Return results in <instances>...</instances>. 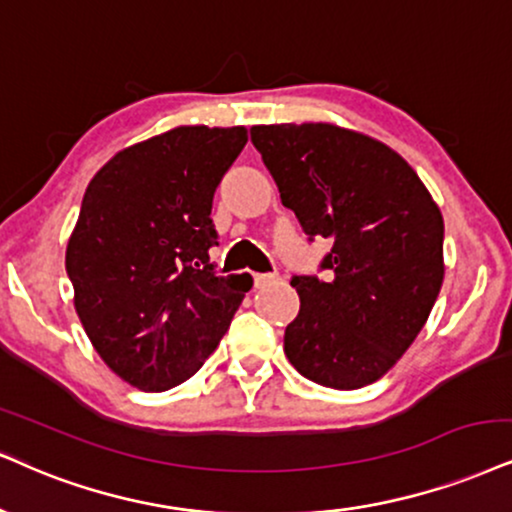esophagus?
<instances>
[{
  "label": "esophagus",
  "mask_w": 512,
  "mask_h": 512,
  "mask_svg": "<svg viewBox=\"0 0 512 512\" xmlns=\"http://www.w3.org/2000/svg\"><path fill=\"white\" fill-rule=\"evenodd\" d=\"M277 277L275 275H254V287L261 289V287H268L270 282H275Z\"/></svg>",
  "instance_id": "esophagus-1"
}]
</instances>
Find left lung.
<instances>
[{
	"label": "left lung",
	"mask_w": 512,
	"mask_h": 512,
	"mask_svg": "<svg viewBox=\"0 0 512 512\" xmlns=\"http://www.w3.org/2000/svg\"><path fill=\"white\" fill-rule=\"evenodd\" d=\"M251 142L308 237L332 239L325 280L296 275L289 363L315 384L361 389L415 342L444 282V218L403 156L332 123L254 125Z\"/></svg>",
	"instance_id": "1"
}]
</instances>
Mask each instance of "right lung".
Wrapping results in <instances>:
<instances>
[{
	"instance_id": "add662e5",
	"label": "right lung",
	"mask_w": 512,
	"mask_h": 512,
	"mask_svg": "<svg viewBox=\"0 0 512 512\" xmlns=\"http://www.w3.org/2000/svg\"><path fill=\"white\" fill-rule=\"evenodd\" d=\"M244 144V125H180L118 151L85 189L66 246L75 313L132 387L189 380L254 285L208 263L213 192Z\"/></svg>"
}]
</instances>
